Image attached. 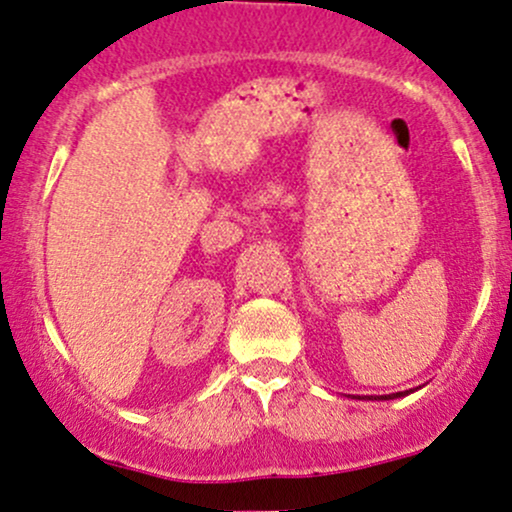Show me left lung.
Listing matches in <instances>:
<instances>
[{
    "instance_id": "8db88e82",
    "label": "left lung",
    "mask_w": 512,
    "mask_h": 512,
    "mask_svg": "<svg viewBox=\"0 0 512 512\" xmlns=\"http://www.w3.org/2000/svg\"><path fill=\"white\" fill-rule=\"evenodd\" d=\"M398 396H405V393H391L389 398H398ZM389 398H384V400H389Z\"/></svg>"
}]
</instances>
